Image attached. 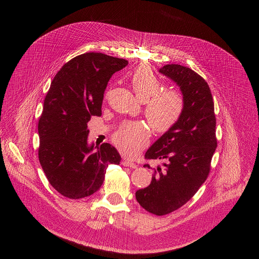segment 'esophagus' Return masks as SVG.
Segmentation results:
<instances>
[{"mask_svg":"<svg viewBox=\"0 0 259 259\" xmlns=\"http://www.w3.org/2000/svg\"><path fill=\"white\" fill-rule=\"evenodd\" d=\"M121 164H122V166H125V167H130V168H138V165L135 164V162H133V161H131V160H128V159H124L121 161Z\"/></svg>","mask_w":259,"mask_h":259,"instance_id":"esophagus-1","label":"esophagus"}]
</instances>
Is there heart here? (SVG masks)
I'll list each match as a JSON object with an SVG mask.
<instances>
[{
  "label": "heart",
  "instance_id": "obj_1",
  "mask_svg": "<svg viewBox=\"0 0 259 259\" xmlns=\"http://www.w3.org/2000/svg\"><path fill=\"white\" fill-rule=\"evenodd\" d=\"M130 84L137 98L146 104L144 113L154 131L167 132L179 121L185 107L183 95L173 89L162 90V83L150 68L135 69ZM148 140L149 131L142 122H126L113 137L116 147L129 156L137 154Z\"/></svg>",
  "mask_w": 259,
  "mask_h": 259
}]
</instances>
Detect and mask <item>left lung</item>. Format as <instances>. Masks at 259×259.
I'll return each instance as SVG.
<instances>
[{
    "instance_id": "1",
    "label": "left lung",
    "mask_w": 259,
    "mask_h": 259,
    "mask_svg": "<svg viewBox=\"0 0 259 259\" xmlns=\"http://www.w3.org/2000/svg\"><path fill=\"white\" fill-rule=\"evenodd\" d=\"M158 71L180 87L185 102L179 121L145 154L148 159L165 162L153 169L151 184L135 193L145 210L160 216L184 206L205 183L217 141L214 103L207 81L178 64L165 65Z\"/></svg>"
}]
</instances>
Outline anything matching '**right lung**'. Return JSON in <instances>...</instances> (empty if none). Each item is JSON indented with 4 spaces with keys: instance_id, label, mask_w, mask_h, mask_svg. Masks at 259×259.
Segmentation results:
<instances>
[{
    "instance_id": "1",
    "label": "right lung",
    "mask_w": 259,
    "mask_h": 259,
    "mask_svg": "<svg viewBox=\"0 0 259 259\" xmlns=\"http://www.w3.org/2000/svg\"><path fill=\"white\" fill-rule=\"evenodd\" d=\"M127 65L124 59L86 52L66 63L51 81L38 120V159L50 185L68 198L97 192L108 165L119 164L110 144H88L87 122L102 114L109 79Z\"/></svg>"
}]
</instances>
